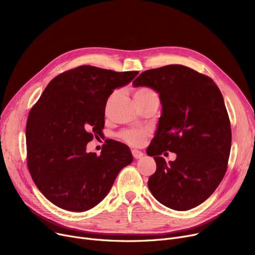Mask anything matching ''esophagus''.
Instances as JSON below:
<instances>
[{
	"mask_svg": "<svg viewBox=\"0 0 255 255\" xmlns=\"http://www.w3.org/2000/svg\"><path fill=\"white\" fill-rule=\"evenodd\" d=\"M132 155H133V157H134L135 159H139V158H141L143 156V153L138 151V150H132Z\"/></svg>",
	"mask_w": 255,
	"mask_h": 255,
	"instance_id": "1",
	"label": "esophagus"
}]
</instances>
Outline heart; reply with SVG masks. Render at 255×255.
<instances>
[{
	"instance_id": "heart-1",
	"label": "heart",
	"mask_w": 255,
	"mask_h": 255,
	"mask_svg": "<svg viewBox=\"0 0 255 255\" xmlns=\"http://www.w3.org/2000/svg\"><path fill=\"white\" fill-rule=\"evenodd\" d=\"M115 94L112 96L114 97ZM134 99L135 101L140 100H149V99H158L157 93L148 87H140L135 90L134 92ZM145 136V132L142 130H135L130 129L125 130L121 133V137H122L126 142L131 145H139L142 143Z\"/></svg>"
}]
</instances>
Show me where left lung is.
I'll return each instance as SVG.
<instances>
[{
    "instance_id": "1",
    "label": "left lung",
    "mask_w": 255,
    "mask_h": 255,
    "mask_svg": "<svg viewBox=\"0 0 255 255\" xmlns=\"http://www.w3.org/2000/svg\"><path fill=\"white\" fill-rule=\"evenodd\" d=\"M133 87H148L162 105L146 154L156 161L148 187L160 204L187 211L216 190L227 168L232 129L222 94L213 79L183 65L142 72ZM165 150L177 154L166 163ZM166 154V153H165Z\"/></svg>"
}]
</instances>
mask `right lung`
Masks as SVG:
<instances>
[{"label":"right lung","instance_id":"right-lung-1","mask_svg":"<svg viewBox=\"0 0 255 255\" xmlns=\"http://www.w3.org/2000/svg\"><path fill=\"white\" fill-rule=\"evenodd\" d=\"M138 71L79 66L53 78L30 112L25 128L28 167L42 194L64 210L85 212L110 192L133 161L128 146L111 140L99 156L87 144L102 134L105 105L115 89Z\"/></svg>","mask_w":255,"mask_h":255}]
</instances>
